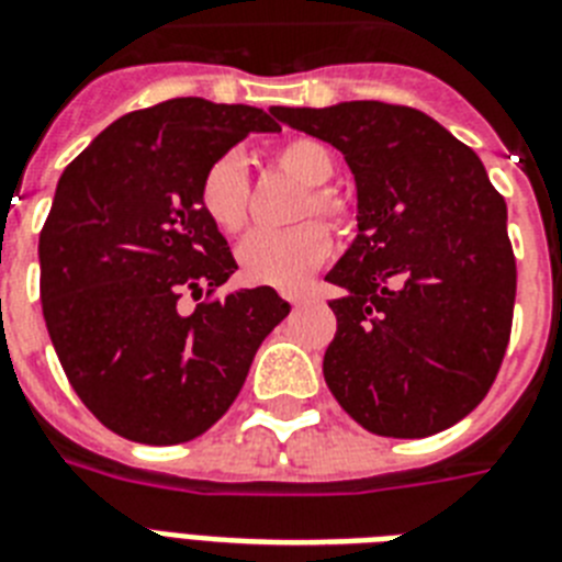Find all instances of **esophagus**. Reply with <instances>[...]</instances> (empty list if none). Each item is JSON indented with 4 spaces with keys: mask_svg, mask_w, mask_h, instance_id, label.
Returning a JSON list of instances; mask_svg holds the SVG:
<instances>
[{
    "mask_svg": "<svg viewBox=\"0 0 562 562\" xmlns=\"http://www.w3.org/2000/svg\"><path fill=\"white\" fill-rule=\"evenodd\" d=\"M282 296H285L291 305H300V303H305V296H308V294H305V291H285Z\"/></svg>",
    "mask_w": 562,
    "mask_h": 562,
    "instance_id": "34e87169",
    "label": "esophagus"
}]
</instances>
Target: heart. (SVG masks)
Returning <instances> with one entry per match:
<instances>
[{"instance_id": "1", "label": "heart", "mask_w": 562, "mask_h": 562, "mask_svg": "<svg viewBox=\"0 0 562 562\" xmlns=\"http://www.w3.org/2000/svg\"><path fill=\"white\" fill-rule=\"evenodd\" d=\"M273 165L300 179L305 196L300 200L296 216H319L337 231L351 228L353 209L346 193L325 186L337 171L334 150L314 136H294L277 145ZM248 173L243 159L234 154L214 159L200 179L202 214L223 234H237L248 223ZM331 251V234L323 223H300L282 231H254L239 243L237 262L239 273L254 285H271V289H294L323 262Z\"/></svg>"}]
</instances>
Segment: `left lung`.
Segmentation results:
<instances>
[{
    "label": "left lung",
    "instance_id": "1",
    "mask_svg": "<svg viewBox=\"0 0 562 562\" xmlns=\"http://www.w3.org/2000/svg\"><path fill=\"white\" fill-rule=\"evenodd\" d=\"M342 150L357 182V239L325 280L337 334L323 374L380 437L417 440L483 403L512 337L517 266L506 200L469 145L417 108H271Z\"/></svg>",
    "mask_w": 562,
    "mask_h": 562
}]
</instances>
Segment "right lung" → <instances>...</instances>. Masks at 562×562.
<instances>
[{
	"instance_id": "add662e5",
	"label": "right lung",
	"mask_w": 562,
	"mask_h": 562,
	"mask_svg": "<svg viewBox=\"0 0 562 562\" xmlns=\"http://www.w3.org/2000/svg\"><path fill=\"white\" fill-rule=\"evenodd\" d=\"M277 128L251 105L168 99L120 116L59 177L40 234L42 314L68 383L125 440L209 431L289 317L268 285L214 296L237 262L196 200L214 159ZM182 295L206 303L182 315Z\"/></svg>"
}]
</instances>
